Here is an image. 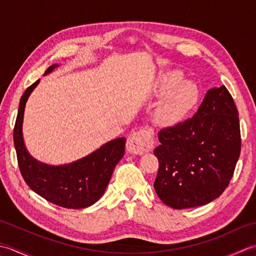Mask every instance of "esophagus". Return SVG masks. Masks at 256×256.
I'll use <instances>...</instances> for the list:
<instances>
[{
    "mask_svg": "<svg viewBox=\"0 0 256 256\" xmlns=\"http://www.w3.org/2000/svg\"><path fill=\"white\" fill-rule=\"evenodd\" d=\"M153 135L146 130H140V131L130 135L126 142V150L131 154L142 155L153 148Z\"/></svg>",
    "mask_w": 256,
    "mask_h": 256,
    "instance_id": "obj_1",
    "label": "esophagus"
}]
</instances>
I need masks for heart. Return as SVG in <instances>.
Returning <instances> with one entry per match:
<instances>
[{
	"label": "heart",
	"mask_w": 256,
	"mask_h": 256,
	"mask_svg": "<svg viewBox=\"0 0 256 256\" xmlns=\"http://www.w3.org/2000/svg\"><path fill=\"white\" fill-rule=\"evenodd\" d=\"M157 89L160 94H165L157 108V116L165 124H174L182 120L199 98L197 84L182 79V72L177 70L160 76Z\"/></svg>",
	"instance_id": "heart-1"
}]
</instances>
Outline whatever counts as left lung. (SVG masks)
<instances>
[{
    "instance_id": "8db88e82",
    "label": "left lung",
    "mask_w": 256,
    "mask_h": 256,
    "mask_svg": "<svg viewBox=\"0 0 256 256\" xmlns=\"http://www.w3.org/2000/svg\"><path fill=\"white\" fill-rule=\"evenodd\" d=\"M160 199L174 209L204 206L229 184L241 152L238 113L224 86L206 91L197 113L158 133Z\"/></svg>"
}]
</instances>
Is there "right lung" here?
Here are the masks:
<instances>
[{
    "mask_svg": "<svg viewBox=\"0 0 256 256\" xmlns=\"http://www.w3.org/2000/svg\"><path fill=\"white\" fill-rule=\"evenodd\" d=\"M58 67L54 64L44 76ZM40 80L22 96L14 126V146L22 176L28 187L52 204L68 209H82L96 204L104 194L118 162L125 152L126 138H118L103 144L82 158L64 165H50L34 158L27 150L23 138L26 102Z\"/></svg>",
    "mask_w": 256,
    "mask_h": 256,
    "instance_id": "add662e5",
    "label": "right lung"
}]
</instances>
